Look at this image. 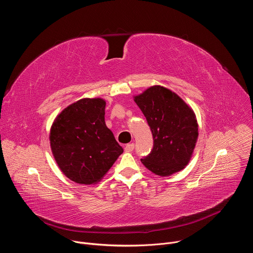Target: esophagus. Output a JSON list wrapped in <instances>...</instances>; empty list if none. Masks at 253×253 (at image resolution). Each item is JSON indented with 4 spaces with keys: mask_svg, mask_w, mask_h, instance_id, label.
I'll list each match as a JSON object with an SVG mask.
<instances>
[{
    "mask_svg": "<svg viewBox=\"0 0 253 253\" xmlns=\"http://www.w3.org/2000/svg\"><path fill=\"white\" fill-rule=\"evenodd\" d=\"M134 147H135L134 143H130V144H127V145H125L124 149H125L126 152H132L134 150Z\"/></svg>",
    "mask_w": 253,
    "mask_h": 253,
    "instance_id": "esophagus-1",
    "label": "esophagus"
}]
</instances>
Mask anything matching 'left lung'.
Instances as JSON below:
<instances>
[{"mask_svg":"<svg viewBox=\"0 0 253 253\" xmlns=\"http://www.w3.org/2000/svg\"><path fill=\"white\" fill-rule=\"evenodd\" d=\"M153 136V148L141 162L159 176L182 170L189 162L198 137V124L191 108L177 94L153 86L136 96Z\"/></svg>","mask_w":253,"mask_h":253,"instance_id":"1","label":"left lung"}]
</instances>
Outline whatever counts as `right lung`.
I'll return each mask as SVG.
<instances>
[{"label": "right lung", "mask_w": 253, "mask_h": 253, "mask_svg": "<svg viewBox=\"0 0 253 253\" xmlns=\"http://www.w3.org/2000/svg\"><path fill=\"white\" fill-rule=\"evenodd\" d=\"M106 102L101 98L81 99L55 119L50 144L61 171L79 184L99 182L123 148L105 124Z\"/></svg>", "instance_id": "obj_1"}]
</instances>
